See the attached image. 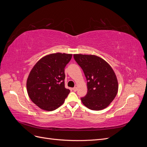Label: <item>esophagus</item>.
Listing matches in <instances>:
<instances>
[{"instance_id":"esophagus-1","label":"esophagus","mask_w":147,"mask_h":147,"mask_svg":"<svg viewBox=\"0 0 147 147\" xmlns=\"http://www.w3.org/2000/svg\"><path fill=\"white\" fill-rule=\"evenodd\" d=\"M72 90H73V91H77V87H74V88H73V89H72Z\"/></svg>"}]
</instances>
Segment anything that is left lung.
Segmentation results:
<instances>
[{
    "mask_svg": "<svg viewBox=\"0 0 147 147\" xmlns=\"http://www.w3.org/2000/svg\"><path fill=\"white\" fill-rule=\"evenodd\" d=\"M75 61L81 67L87 80L88 92L82 97V103L92 110H102L116 97L118 84L111 66L95 55H74Z\"/></svg>",
    "mask_w": 147,
    "mask_h": 147,
    "instance_id": "1",
    "label": "left lung"
}]
</instances>
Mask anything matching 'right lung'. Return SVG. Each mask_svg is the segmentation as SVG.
<instances>
[{"label":"right lung","mask_w":147,"mask_h":147,"mask_svg":"<svg viewBox=\"0 0 147 147\" xmlns=\"http://www.w3.org/2000/svg\"><path fill=\"white\" fill-rule=\"evenodd\" d=\"M72 55L57 53L40 59L27 80L28 95L39 108L53 111L63 104L70 92L64 86V69Z\"/></svg>","instance_id":"right-lung-1"}]
</instances>
